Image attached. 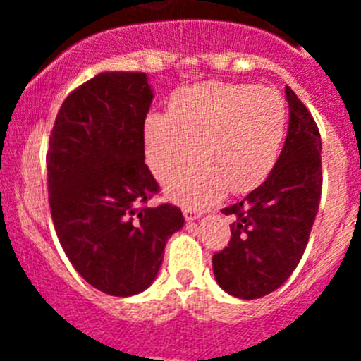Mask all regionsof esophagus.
I'll return each instance as SVG.
<instances>
[{"label": "esophagus", "instance_id": "1", "mask_svg": "<svg viewBox=\"0 0 361 361\" xmlns=\"http://www.w3.org/2000/svg\"><path fill=\"white\" fill-rule=\"evenodd\" d=\"M183 216L187 221L197 220V218L201 216V211H195V209H192V207H183Z\"/></svg>", "mask_w": 361, "mask_h": 361}]
</instances>
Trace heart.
I'll return each mask as SVG.
<instances>
[{
    "instance_id": "obj_1",
    "label": "heart",
    "mask_w": 361,
    "mask_h": 361,
    "mask_svg": "<svg viewBox=\"0 0 361 361\" xmlns=\"http://www.w3.org/2000/svg\"><path fill=\"white\" fill-rule=\"evenodd\" d=\"M286 108L278 92L255 85L206 82L178 90L171 113H152L145 123L150 169L166 180L197 154L201 159L167 181V194L192 207L225 192L260 187L279 157Z\"/></svg>"
}]
</instances>
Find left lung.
I'll return each mask as SVG.
<instances>
[{"mask_svg": "<svg viewBox=\"0 0 361 361\" xmlns=\"http://www.w3.org/2000/svg\"><path fill=\"white\" fill-rule=\"evenodd\" d=\"M285 92L290 126L281 155L260 187L221 209L232 216L231 241L213 255L218 285L246 300L274 292L290 278L307 246L322 199L318 126L288 85Z\"/></svg>", "mask_w": 361, "mask_h": 361, "instance_id": "obj_1", "label": "left lung"}]
</instances>
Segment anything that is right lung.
Instances as JSON below:
<instances>
[{"mask_svg":"<svg viewBox=\"0 0 361 361\" xmlns=\"http://www.w3.org/2000/svg\"><path fill=\"white\" fill-rule=\"evenodd\" d=\"M147 75L99 73L69 92L47 152L49 202L64 253L89 285L130 297L152 285L171 235L185 224L145 164Z\"/></svg>","mask_w":361,"mask_h":361,"instance_id":"right-lung-1","label":"right lung"}]
</instances>
